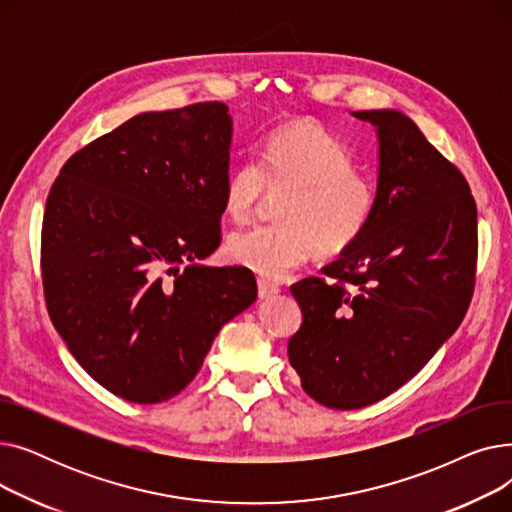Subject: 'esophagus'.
<instances>
[{
	"label": "esophagus",
	"instance_id": "obj_1",
	"mask_svg": "<svg viewBox=\"0 0 512 512\" xmlns=\"http://www.w3.org/2000/svg\"><path fill=\"white\" fill-rule=\"evenodd\" d=\"M257 288H259V299H272V297H276V294L280 292V288L276 286V284H272V282H267V280H257Z\"/></svg>",
	"mask_w": 512,
	"mask_h": 512
}]
</instances>
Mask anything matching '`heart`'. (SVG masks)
Masks as SVG:
<instances>
[{
  "label": "heart",
  "mask_w": 512,
  "mask_h": 512,
  "mask_svg": "<svg viewBox=\"0 0 512 512\" xmlns=\"http://www.w3.org/2000/svg\"><path fill=\"white\" fill-rule=\"evenodd\" d=\"M278 201V224H259L228 238L230 261L280 280L315 251L334 257L351 249L369 228L378 193L357 170L355 155L313 120L274 128L259 161L238 164L224 182V209L234 222H247L267 193Z\"/></svg>",
  "instance_id": "heart-1"
}]
</instances>
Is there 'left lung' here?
Returning <instances> with one entry per match:
<instances>
[{"instance_id":"obj_1","label":"left lung","mask_w":512,"mask_h":512,"mask_svg":"<svg viewBox=\"0 0 512 512\" xmlns=\"http://www.w3.org/2000/svg\"><path fill=\"white\" fill-rule=\"evenodd\" d=\"M378 134V205L365 234L290 288L303 311L288 361L319 405L353 411L407 384L467 313L477 207L465 176L396 110L353 112Z\"/></svg>"}]
</instances>
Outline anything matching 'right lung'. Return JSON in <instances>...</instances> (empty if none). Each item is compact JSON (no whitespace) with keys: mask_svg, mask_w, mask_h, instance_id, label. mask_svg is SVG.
<instances>
[{"mask_svg":"<svg viewBox=\"0 0 512 512\" xmlns=\"http://www.w3.org/2000/svg\"><path fill=\"white\" fill-rule=\"evenodd\" d=\"M230 145L226 103L145 112L74 153L49 191V317L80 367L128 402L184 390L257 299L247 267L201 263L220 245Z\"/></svg>","mask_w":512,"mask_h":512,"instance_id":"obj_1","label":"right lung"}]
</instances>
